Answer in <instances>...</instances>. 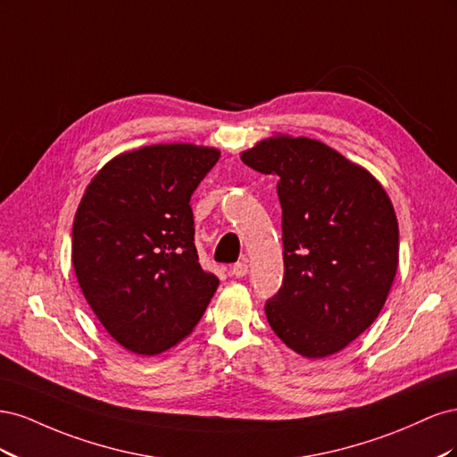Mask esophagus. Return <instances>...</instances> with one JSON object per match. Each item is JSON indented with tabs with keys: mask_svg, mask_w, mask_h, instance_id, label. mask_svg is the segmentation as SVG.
Returning a JSON list of instances; mask_svg holds the SVG:
<instances>
[{
	"mask_svg": "<svg viewBox=\"0 0 457 457\" xmlns=\"http://www.w3.org/2000/svg\"><path fill=\"white\" fill-rule=\"evenodd\" d=\"M247 272H250V267H247L245 261H238L237 265L230 267V276H237V278H244Z\"/></svg>",
	"mask_w": 457,
	"mask_h": 457,
	"instance_id": "34e87169",
	"label": "esophagus"
}]
</instances>
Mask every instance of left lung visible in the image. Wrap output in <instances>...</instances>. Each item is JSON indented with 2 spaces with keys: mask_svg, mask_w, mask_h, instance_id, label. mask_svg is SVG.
<instances>
[{
  "mask_svg": "<svg viewBox=\"0 0 457 457\" xmlns=\"http://www.w3.org/2000/svg\"><path fill=\"white\" fill-rule=\"evenodd\" d=\"M240 158L280 179L284 278L265 303L270 328L307 358L339 353L376 320L395 280L389 196L361 165L307 137H270Z\"/></svg>",
  "mask_w": 457,
  "mask_h": 457,
  "instance_id": "8db88e82",
  "label": "left lung"
}]
</instances>
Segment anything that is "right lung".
<instances>
[{"instance_id":"add662e5","label":"right lung","mask_w":457,"mask_h":457,"mask_svg":"<svg viewBox=\"0 0 457 457\" xmlns=\"http://www.w3.org/2000/svg\"><path fill=\"white\" fill-rule=\"evenodd\" d=\"M220 152L152 145L93 177L72 227V262L89 307L121 347L152 356L183 341L215 294L202 269L190 196Z\"/></svg>"}]
</instances>
